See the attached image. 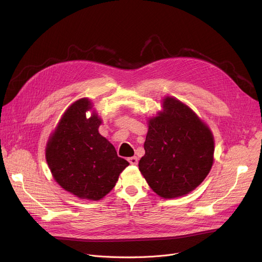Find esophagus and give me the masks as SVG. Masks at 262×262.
<instances>
[{
	"label": "esophagus",
	"instance_id": "34e87169",
	"mask_svg": "<svg viewBox=\"0 0 262 262\" xmlns=\"http://www.w3.org/2000/svg\"><path fill=\"white\" fill-rule=\"evenodd\" d=\"M128 162H129L130 164H134V166H136V164H138V158H137L136 156L129 157V158H128Z\"/></svg>",
	"mask_w": 262,
	"mask_h": 262
}]
</instances>
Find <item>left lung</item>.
<instances>
[{
	"label": "left lung",
	"mask_w": 262,
	"mask_h": 262,
	"mask_svg": "<svg viewBox=\"0 0 262 262\" xmlns=\"http://www.w3.org/2000/svg\"><path fill=\"white\" fill-rule=\"evenodd\" d=\"M162 107L148 120L139 170L155 193L174 199L188 194L208 175L214 141L209 127L181 101L168 96Z\"/></svg>",
	"instance_id": "left-lung-1"
}]
</instances>
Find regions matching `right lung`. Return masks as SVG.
Wrapping results in <instances>:
<instances>
[{
	"instance_id": "obj_1",
	"label": "right lung",
	"mask_w": 262,
	"mask_h": 262,
	"mask_svg": "<svg viewBox=\"0 0 262 262\" xmlns=\"http://www.w3.org/2000/svg\"><path fill=\"white\" fill-rule=\"evenodd\" d=\"M88 99L69 107L47 144L46 158L54 180L66 191L82 199L99 201L116 186L128 161L100 135L101 119L92 113Z\"/></svg>"
}]
</instances>
